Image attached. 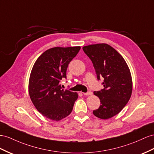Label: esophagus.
I'll use <instances>...</instances> for the list:
<instances>
[{"mask_svg": "<svg viewBox=\"0 0 154 154\" xmlns=\"http://www.w3.org/2000/svg\"><path fill=\"white\" fill-rule=\"evenodd\" d=\"M83 94H84V95H85V96H88V95H91V94H92L93 93L91 92V91H89V92H87V93H84Z\"/></svg>", "mask_w": 154, "mask_h": 154, "instance_id": "34e87169", "label": "esophagus"}]
</instances>
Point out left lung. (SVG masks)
Listing matches in <instances>:
<instances>
[{"mask_svg":"<svg viewBox=\"0 0 154 154\" xmlns=\"http://www.w3.org/2000/svg\"><path fill=\"white\" fill-rule=\"evenodd\" d=\"M83 50L92 61L97 78H103L104 89L94 92L100 106L93 113L99 119H110L120 113L130 99L133 89L130 70L123 57L109 45H90Z\"/></svg>","mask_w":154,"mask_h":154,"instance_id":"obj_1","label":"left lung"}]
</instances>
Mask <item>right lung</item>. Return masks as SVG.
I'll list each match as a JSON object with an SVG mask.
<instances>
[{
    "label": "right lung",
    "instance_id": "add662e5",
    "mask_svg": "<svg viewBox=\"0 0 154 154\" xmlns=\"http://www.w3.org/2000/svg\"><path fill=\"white\" fill-rule=\"evenodd\" d=\"M80 48L57 47L48 49L33 66L28 82L29 95L37 111L47 119L59 121L72 111L78 94L62 89L60 82L66 78L68 65Z\"/></svg>",
    "mask_w": 154,
    "mask_h": 154
}]
</instances>
